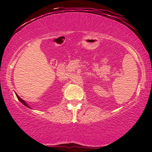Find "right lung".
<instances>
[{"mask_svg": "<svg viewBox=\"0 0 152 152\" xmlns=\"http://www.w3.org/2000/svg\"><path fill=\"white\" fill-rule=\"evenodd\" d=\"M16 96H17V99H19V101L20 102H22V103L24 105H25V106H26V107H29V108H30L29 106H28V105H27V104L26 103V102H25L24 101H23V100L22 99H20V98L19 96H18V95L16 94Z\"/></svg>", "mask_w": 152, "mask_h": 152, "instance_id": "1", "label": "right lung"}]
</instances>
